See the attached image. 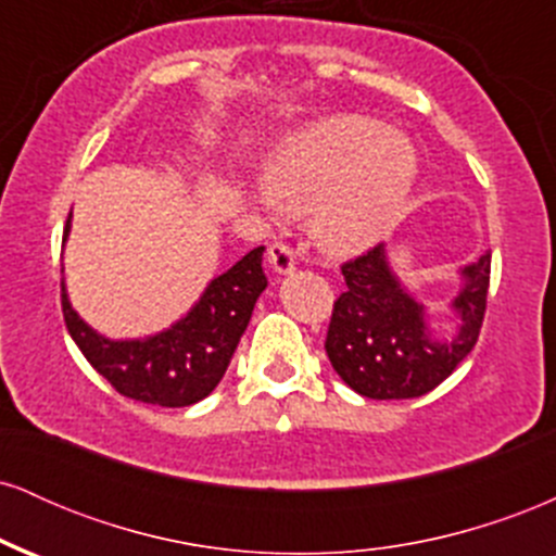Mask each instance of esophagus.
<instances>
[{
  "label": "esophagus",
  "instance_id": "34e87169",
  "mask_svg": "<svg viewBox=\"0 0 556 556\" xmlns=\"http://www.w3.org/2000/svg\"><path fill=\"white\" fill-rule=\"evenodd\" d=\"M269 264L274 266V271H279V274L292 271V269H295V251H292V248L282 240L271 242V245H269Z\"/></svg>",
  "mask_w": 556,
  "mask_h": 556
}]
</instances>
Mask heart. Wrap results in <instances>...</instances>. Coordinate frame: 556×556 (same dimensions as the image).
<instances>
[{"instance_id": "obj_1", "label": "heart", "mask_w": 556, "mask_h": 556, "mask_svg": "<svg viewBox=\"0 0 556 556\" xmlns=\"http://www.w3.org/2000/svg\"><path fill=\"white\" fill-rule=\"evenodd\" d=\"M416 172V151L392 127L334 117L279 151L264 190L282 214L314 216V238L324 251L350 256L389 232Z\"/></svg>"}]
</instances>
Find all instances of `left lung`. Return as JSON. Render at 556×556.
<instances>
[{"instance_id":"8db88e82","label":"left lung","mask_w":556,"mask_h":556,"mask_svg":"<svg viewBox=\"0 0 556 556\" xmlns=\"http://www.w3.org/2000/svg\"><path fill=\"white\" fill-rule=\"evenodd\" d=\"M491 253L465 266L455 298L460 329L437 337L426 327L424 305L402 290L389 271L384 245L344 261V292L334 300L327 355L350 389L371 400H410L431 392L468 358L486 314Z\"/></svg>"}]
</instances>
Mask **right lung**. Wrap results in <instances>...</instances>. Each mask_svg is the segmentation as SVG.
<instances>
[{
	"instance_id": "add662e5",
	"label": "right lung",
	"mask_w": 556,
	"mask_h": 556,
	"mask_svg": "<svg viewBox=\"0 0 556 556\" xmlns=\"http://www.w3.org/2000/svg\"><path fill=\"white\" fill-rule=\"evenodd\" d=\"M70 219L65 225V238ZM264 245L245 253L214 279L175 327L149 340L114 342L96 334L70 305L62 282V316L86 361L125 397L162 407H185L214 392L225 376L253 305L266 290Z\"/></svg>"
}]
</instances>
